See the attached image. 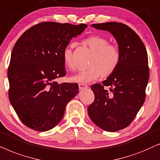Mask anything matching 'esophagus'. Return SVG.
Returning <instances> with one entry per match:
<instances>
[{
	"label": "esophagus",
	"mask_w": 160,
	"mask_h": 160,
	"mask_svg": "<svg viewBox=\"0 0 160 160\" xmlns=\"http://www.w3.org/2000/svg\"><path fill=\"white\" fill-rule=\"evenodd\" d=\"M88 86H87L86 84H84V83H80L79 84V89L80 90H82V89H86V88H88Z\"/></svg>",
	"instance_id": "esophagus-1"
}]
</instances>
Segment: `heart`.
I'll return each mask as SVG.
<instances>
[{
	"instance_id": "b5f03b06",
	"label": "heart",
	"mask_w": 160,
	"mask_h": 160,
	"mask_svg": "<svg viewBox=\"0 0 160 160\" xmlns=\"http://www.w3.org/2000/svg\"><path fill=\"white\" fill-rule=\"evenodd\" d=\"M93 53L88 69L82 70L70 78L72 82L88 83L97 80L102 74L104 77L113 73L120 63L121 53L118 47L109 44L106 38L99 35L91 36L83 41ZM63 64L71 69L72 64V44L63 51Z\"/></svg>"
}]
</instances>
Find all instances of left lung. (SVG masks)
<instances>
[{
  "mask_svg": "<svg viewBox=\"0 0 160 160\" xmlns=\"http://www.w3.org/2000/svg\"><path fill=\"white\" fill-rule=\"evenodd\" d=\"M91 26L112 34L118 44L121 60L107 80L91 86L95 98L88 113L99 128L116 132L128 127L143 105L149 78L148 54L139 36L128 25L112 22Z\"/></svg>",
  "mask_w": 160,
  "mask_h": 160,
  "instance_id": "1",
  "label": "left lung"
}]
</instances>
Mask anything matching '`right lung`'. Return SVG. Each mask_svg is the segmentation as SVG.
<instances>
[{
  "label": "right lung",
  "instance_id": "obj_1",
  "mask_svg": "<svg viewBox=\"0 0 160 160\" xmlns=\"http://www.w3.org/2000/svg\"><path fill=\"white\" fill-rule=\"evenodd\" d=\"M86 24L44 22L25 31L14 44L8 69V98L23 124L33 130L52 129L78 93V83L59 84L66 75L63 51Z\"/></svg>",
  "mask_w": 160,
  "mask_h": 160
}]
</instances>
